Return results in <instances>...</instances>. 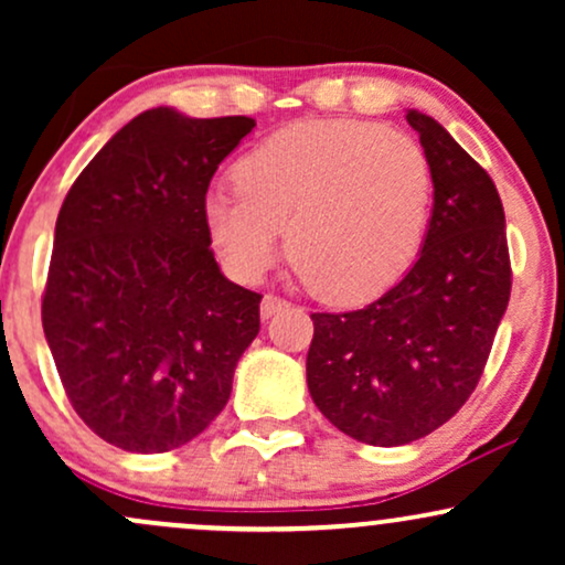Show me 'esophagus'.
I'll return each mask as SVG.
<instances>
[{"mask_svg":"<svg viewBox=\"0 0 565 565\" xmlns=\"http://www.w3.org/2000/svg\"><path fill=\"white\" fill-rule=\"evenodd\" d=\"M287 300H281V297H276V295H265L263 297V302H260V316L263 319H270V316H276V313H281L284 308H287Z\"/></svg>","mask_w":565,"mask_h":565,"instance_id":"34e87169","label":"esophagus"}]
</instances>
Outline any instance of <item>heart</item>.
<instances>
[{
  "label": "heart",
  "mask_w": 565,
  "mask_h": 565,
  "mask_svg": "<svg viewBox=\"0 0 565 565\" xmlns=\"http://www.w3.org/2000/svg\"><path fill=\"white\" fill-rule=\"evenodd\" d=\"M238 191L204 196V225L242 281L287 252L310 291L332 302L380 295L419 255L433 210L430 159L417 140L369 121H297L238 159Z\"/></svg>",
  "instance_id": "1"
}]
</instances>
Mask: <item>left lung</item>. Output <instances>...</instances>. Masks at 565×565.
I'll return each instance as SVG.
<instances>
[{
	"instance_id": "1",
	"label": "left lung",
	"mask_w": 565,
	"mask_h": 565,
	"mask_svg": "<svg viewBox=\"0 0 565 565\" xmlns=\"http://www.w3.org/2000/svg\"><path fill=\"white\" fill-rule=\"evenodd\" d=\"M406 121L433 170L417 263L364 308L310 313V398L337 430L369 446L412 444L462 408L512 284L497 185L433 116L408 108Z\"/></svg>"
}]
</instances>
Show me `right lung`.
Returning a JSON list of instances; mask_svg holds the SVG:
<instances>
[{
	"label": "right lung",
	"mask_w": 565,
	"mask_h": 565,
	"mask_svg": "<svg viewBox=\"0 0 565 565\" xmlns=\"http://www.w3.org/2000/svg\"><path fill=\"white\" fill-rule=\"evenodd\" d=\"M255 127L159 106L114 135L55 223L42 327L71 406L135 454L178 449L231 398L260 300L212 255L204 196Z\"/></svg>",
	"instance_id": "1"
}]
</instances>
